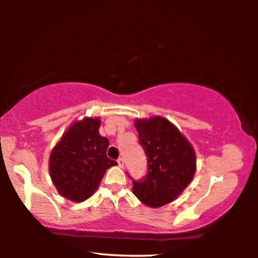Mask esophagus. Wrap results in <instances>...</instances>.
I'll list each match as a JSON object with an SVG mask.
<instances>
[{
	"label": "esophagus",
	"instance_id": "esophagus-1",
	"mask_svg": "<svg viewBox=\"0 0 258 258\" xmlns=\"http://www.w3.org/2000/svg\"><path fill=\"white\" fill-rule=\"evenodd\" d=\"M117 163H118L119 167H124V159L123 158H118V160H117Z\"/></svg>",
	"mask_w": 258,
	"mask_h": 258
}]
</instances>
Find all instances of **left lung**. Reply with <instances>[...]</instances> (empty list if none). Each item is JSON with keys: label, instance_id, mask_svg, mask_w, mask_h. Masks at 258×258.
<instances>
[{"label": "left lung", "instance_id": "left-lung-1", "mask_svg": "<svg viewBox=\"0 0 258 258\" xmlns=\"http://www.w3.org/2000/svg\"><path fill=\"white\" fill-rule=\"evenodd\" d=\"M139 141L148 156V174L133 181V194L151 208L175 200L190 184L197 169L194 147L175 125L161 116L137 118Z\"/></svg>", "mask_w": 258, "mask_h": 258}]
</instances>
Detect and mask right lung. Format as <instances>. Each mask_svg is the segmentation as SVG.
<instances>
[{
	"mask_svg": "<svg viewBox=\"0 0 258 258\" xmlns=\"http://www.w3.org/2000/svg\"><path fill=\"white\" fill-rule=\"evenodd\" d=\"M99 117H84L69 126L51 151L49 172L60 196L74 203L89 199L115 160L107 157L109 140L99 133Z\"/></svg>",
	"mask_w": 258,
	"mask_h": 258,
	"instance_id": "right-lung-1",
	"label": "right lung"
}]
</instances>
